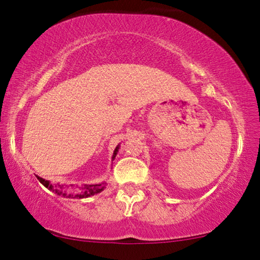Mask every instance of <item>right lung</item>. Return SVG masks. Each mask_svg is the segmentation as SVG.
Instances as JSON below:
<instances>
[{"label":"right lung","instance_id":"1","mask_svg":"<svg viewBox=\"0 0 260 260\" xmlns=\"http://www.w3.org/2000/svg\"><path fill=\"white\" fill-rule=\"evenodd\" d=\"M119 150V146L117 147V148L114 149V153H113V156H112V158H115V156H117V153ZM38 181L41 182L42 184L44 185V187H46L48 189H50V190L55 191L57 195H61V196H67V197H73V199H85V197H90V196H93L95 195V193H98L100 191L104 190V188H105L106 183H99V184H84V187H81V191L79 193H76V195H72V193H69V195H67L63 191V185H52L51 183H50L49 181H46L44 179H42V177L37 176Z\"/></svg>","mask_w":260,"mask_h":260}]
</instances>
